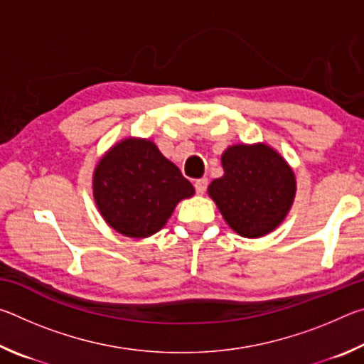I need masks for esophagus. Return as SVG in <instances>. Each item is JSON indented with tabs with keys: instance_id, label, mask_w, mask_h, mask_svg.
I'll return each instance as SVG.
<instances>
[{
	"instance_id": "34e87169",
	"label": "esophagus",
	"mask_w": 364,
	"mask_h": 364,
	"mask_svg": "<svg viewBox=\"0 0 364 364\" xmlns=\"http://www.w3.org/2000/svg\"><path fill=\"white\" fill-rule=\"evenodd\" d=\"M207 184H208L207 178H199V180H196L194 181V186H196L197 194H204L205 189H207Z\"/></svg>"
}]
</instances>
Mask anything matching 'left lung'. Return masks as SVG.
Listing matches in <instances>:
<instances>
[{
    "instance_id": "8db88e82",
    "label": "left lung",
    "mask_w": 364,
    "mask_h": 364,
    "mask_svg": "<svg viewBox=\"0 0 364 364\" xmlns=\"http://www.w3.org/2000/svg\"><path fill=\"white\" fill-rule=\"evenodd\" d=\"M223 176L207 193L228 226L255 239L274 231L294 204L295 173L287 160L267 143L232 144L221 154Z\"/></svg>"
}]
</instances>
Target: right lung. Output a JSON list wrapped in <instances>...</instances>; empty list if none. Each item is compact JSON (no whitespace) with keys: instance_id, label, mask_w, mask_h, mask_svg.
Masks as SVG:
<instances>
[{"instance_id":"1","label":"right lung","mask_w":364,"mask_h":364,"mask_svg":"<svg viewBox=\"0 0 364 364\" xmlns=\"http://www.w3.org/2000/svg\"><path fill=\"white\" fill-rule=\"evenodd\" d=\"M180 168L147 138H123L100 159L93 197L104 221L132 239L162 230L178 202L194 196Z\"/></svg>"}]
</instances>
